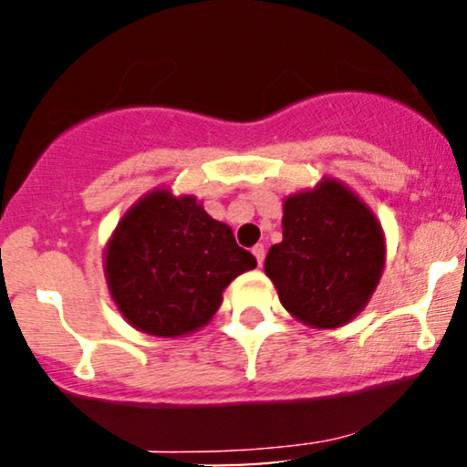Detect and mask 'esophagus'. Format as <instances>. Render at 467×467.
Returning <instances> with one entry per match:
<instances>
[{
  "label": "esophagus",
  "mask_w": 467,
  "mask_h": 467,
  "mask_svg": "<svg viewBox=\"0 0 467 467\" xmlns=\"http://www.w3.org/2000/svg\"><path fill=\"white\" fill-rule=\"evenodd\" d=\"M252 254L256 256V264L264 265V259H265V248H264V245H254V248H252Z\"/></svg>",
  "instance_id": "obj_1"
}]
</instances>
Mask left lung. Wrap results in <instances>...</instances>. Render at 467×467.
I'll return each mask as SVG.
<instances>
[{"instance_id":"obj_1","label":"left lung","mask_w":467,"mask_h":467,"mask_svg":"<svg viewBox=\"0 0 467 467\" xmlns=\"http://www.w3.org/2000/svg\"><path fill=\"white\" fill-rule=\"evenodd\" d=\"M387 264V239L375 213L340 180L283 202V241L265 256L281 305L314 329L351 323L371 301Z\"/></svg>"}]
</instances>
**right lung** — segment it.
<instances>
[{
    "instance_id": "right-lung-1",
    "label": "right lung",
    "mask_w": 467,
    "mask_h": 467,
    "mask_svg": "<svg viewBox=\"0 0 467 467\" xmlns=\"http://www.w3.org/2000/svg\"><path fill=\"white\" fill-rule=\"evenodd\" d=\"M103 264L111 301L133 329L182 337L211 323L223 289L256 259L197 197L153 189L118 222Z\"/></svg>"
}]
</instances>
